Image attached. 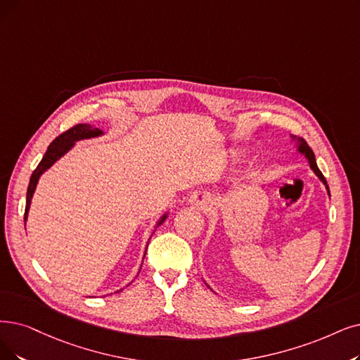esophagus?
Instances as JSON below:
<instances>
[{
    "label": "esophagus",
    "mask_w": 360,
    "mask_h": 360,
    "mask_svg": "<svg viewBox=\"0 0 360 360\" xmlns=\"http://www.w3.org/2000/svg\"><path fill=\"white\" fill-rule=\"evenodd\" d=\"M192 202L196 204V205L200 207V208H205L207 204H208L204 198H198V196H192Z\"/></svg>",
    "instance_id": "34e87169"
}]
</instances>
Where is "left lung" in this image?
<instances>
[{
  "label": "left lung",
  "instance_id": "obj_1",
  "mask_svg": "<svg viewBox=\"0 0 360 360\" xmlns=\"http://www.w3.org/2000/svg\"><path fill=\"white\" fill-rule=\"evenodd\" d=\"M298 150L301 152V153H304L306 155V158L309 160V164H310V167H311V169L316 172V176H318L323 183H325V186H326V189H328V193H329V188H328V183H326V180H325V177H323V174L321 172V169L318 168V164H316V160H314V153H313V150L310 149V146L307 145V143L301 139L300 140V148H298Z\"/></svg>",
  "mask_w": 360,
  "mask_h": 360
}]
</instances>
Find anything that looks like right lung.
I'll use <instances>...</instances> for the list:
<instances>
[{
  "instance_id": "obj_1",
  "label": "right lung",
  "mask_w": 360,
  "mask_h": 360,
  "mask_svg": "<svg viewBox=\"0 0 360 360\" xmlns=\"http://www.w3.org/2000/svg\"><path fill=\"white\" fill-rule=\"evenodd\" d=\"M102 134V130H98V128H93L91 125L89 124H77L72 128H69L68 131L62 133L59 137H56L51 143L50 146L46 152V155L42 156L41 162L38 164V167L34 169L32 176H31V180H30V186H27V193H26V208H25V221H26V217H27V211H30V207H31V199H32V195L35 192V188H37V183H38V179L39 176L44 172L47 168H50L57 160L62 155H65L72 146H74V143L77 140H81V139H90V137H96V136H100ZM165 219V215L162 217V220L160 223H162Z\"/></svg>"
}]
</instances>
